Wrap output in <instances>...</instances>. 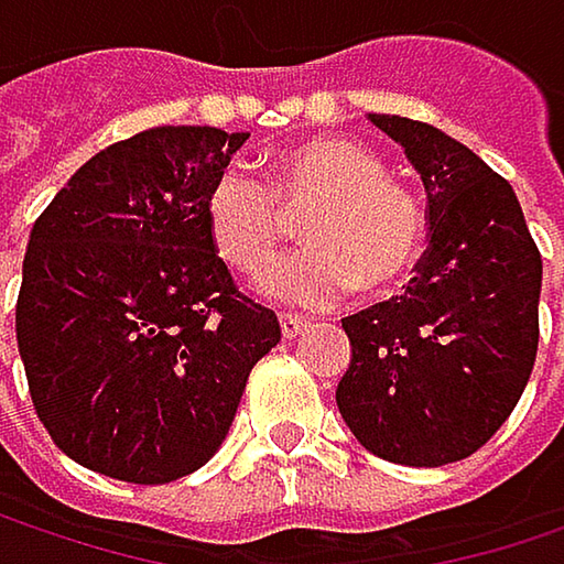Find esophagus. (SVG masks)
Masks as SVG:
<instances>
[{"label":"esophagus","mask_w":564,"mask_h":564,"mask_svg":"<svg viewBox=\"0 0 564 564\" xmlns=\"http://www.w3.org/2000/svg\"><path fill=\"white\" fill-rule=\"evenodd\" d=\"M306 316H296V313H281V333H283V339H296L303 329H306Z\"/></svg>","instance_id":"34e87169"}]
</instances>
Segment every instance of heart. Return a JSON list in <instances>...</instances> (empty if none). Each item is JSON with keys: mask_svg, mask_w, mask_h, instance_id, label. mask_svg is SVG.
<instances>
[{"mask_svg": "<svg viewBox=\"0 0 564 564\" xmlns=\"http://www.w3.org/2000/svg\"><path fill=\"white\" fill-rule=\"evenodd\" d=\"M310 245L264 278V293L333 306L362 283L392 290L414 268L424 245V208L411 188L389 178L386 163L362 143L316 137L283 150L268 185L245 170H225L205 195V231L215 254L245 278H261L281 254L283 212H300Z\"/></svg>", "mask_w": 564, "mask_h": 564, "instance_id": "1", "label": "heart"}]
</instances>
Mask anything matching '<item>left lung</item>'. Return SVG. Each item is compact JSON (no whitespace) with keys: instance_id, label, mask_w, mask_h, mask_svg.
I'll return each instance as SVG.
<instances>
[{"instance_id":"obj_1","label":"left lung","mask_w":564,"mask_h":564,"mask_svg":"<svg viewBox=\"0 0 564 564\" xmlns=\"http://www.w3.org/2000/svg\"><path fill=\"white\" fill-rule=\"evenodd\" d=\"M427 192L431 245L401 296L343 319L352 362L336 404L366 451L441 467L480 451L512 414L539 349L542 254L519 198L431 123L372 113Z\"/></svg>"}]
</instances>
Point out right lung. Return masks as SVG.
Here are the masks:
<instances>
[{
  "label": "right lung",
  "mask_w": 564,
  "mask_h": 564,
  "mask_svg": "<svg viewBox=\"0 0 564 564\" xmlns=\"http://www.w3.org/2000/svg\"><path fill=\"white\" fill-rule=\"evenodd\" d=\"M248 133L156 127L67 178L32 225L15 336L57 447L127 484H172L221 447L278 343L205 231V195Z\"/></svg>",
  "instance_id": "obj_1"
}]
</instances>
